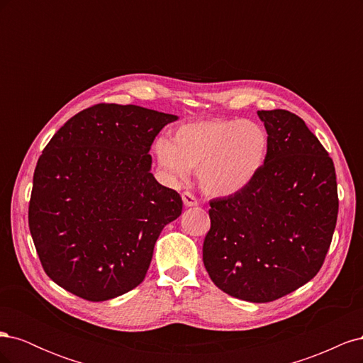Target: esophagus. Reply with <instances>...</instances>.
Instances as JSON below:
<instances>
[{
	"instance_id": "obj_1",
	"label": "esophagus",
	"mask_w": 363,
	"mask_h": 363,
	"mask_svg": "<svg viewBox=\"0 0 363 363\" xmlns=\"http://www.w3.org/2000/svg\"><path fill=\"white\" fill-rule=\"evenodd\" d=\"M182 199H183V204H184L186 207H194V206L199 204V200H196L191 192H184V194L182 195Z\"/></svg>"
}]
</instances>
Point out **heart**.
<instances>
[{"mask_svg": "<svg viewBox=\"0 0 363 363\" xmlns=\"http://www.w3.org/2000/svg\"><path fill=\"white\" fill-rule=\"evenodd\" d=\"M269 136L260 124L245 119H212L180 125L171 140L160 138L155 155L167 179L177 183L199 169V183L211 196L245 191L263 169Z\"/></svg>", "mask_w": 363, "mask_h": 363, "instance_id": "b5f03b06", "label": "heart"}]
</instances>
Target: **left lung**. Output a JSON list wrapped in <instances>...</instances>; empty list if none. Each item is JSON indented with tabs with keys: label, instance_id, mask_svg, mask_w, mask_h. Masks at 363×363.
Wrapping results in <instances>:
<instances>
[{
	"label": "left lung",
	"instance_id": "1",
	"mask_svg": "<svg viewBox=\"0 0 363 363\" xmlns=\"http://www.w3.org/2000/svg\"><path fill=\"white\" fill-rule=\"evenodd\" d=\"M257 116L269 136L267 163L245 191L211 201L203 262L225 294L268 303L320 271L339 201L333 160L304 121L281 108Z\"/></svg>",
	"mask_w": 363,
	"mask_h": 363
}]
</instances>
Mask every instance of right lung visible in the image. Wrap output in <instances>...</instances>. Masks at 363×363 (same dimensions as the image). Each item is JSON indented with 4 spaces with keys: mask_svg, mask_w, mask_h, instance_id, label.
<instances>
[{
    "mask_svg": "<svg viewBox=\"0 0 363 363\" xmlns=\"http://www.w3.org/2000/svg\"><path fill=\"white\" fill-rule=\"evenodd\" d=\"M177 115L96 104L51 138L33 175L28 225L47 276L87 301H106L145 279L180 195L151 174L152 140Z\"/></svg>",
    "mask_w": 363,
    "mask_h": 363,
    "instance_id": "right-lung-1",
    "label": "right lung"
}]
</instances>
